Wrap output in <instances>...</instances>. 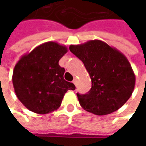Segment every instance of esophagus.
Here are the masks:
<instances>
[{
    "label": "esophagus",
    "mask_w": 146,
    "mask_h": 146,
    "mask_svg": "<svg viewBox=\"0 0 146 146\" xmlns=\"http://www.w3.org/2000/svg\"><path fill=\"white\" fill-rule=\"evenodd\" d=\"M73 83L75 84V85H76V84H77V79H76V78H74L73 80Z\"/></svg>",
    "instance_id": "34e87169"
}]
</instances>
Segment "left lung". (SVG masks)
Wrapping results in <instances>:
<instances>
[{
    "label": "left lung",
    "mask_w": 146,
    "mask_h": 146,
    "mask_svg": "<svg viewBox=\"0 0 146 146\" xmlns=\"http://www.w3.org/2000/svg\"><path fill=\"white\" fill-rule=\"evenodd\" d=\"M70 50L82 61L92 80L87 94H76L80 106L98 116L122 107L135 85V75L125 55L99 40L70 45Z\"/></svg>",
    "instance_id": "obj_1"
}]
</instances>
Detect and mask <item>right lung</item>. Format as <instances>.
<instances>
[{"label":"right lung","instance_id":"add662e5","mask_svg":"<svg viewBox=\"0 0 146 146\" xmlns=\"http://www.w3.org/2000/svg\"><path fill=\"white\" fill-rule=\"evenodd\" d=\"M68 51L65 45L48 41L24 54L15 66L12 83L19 100L33 113L47 114L57 110L73 83L64 80L65 69L58 61Z\"/></svg>","mask_w":146,"mask_h":146}]
</instances>
